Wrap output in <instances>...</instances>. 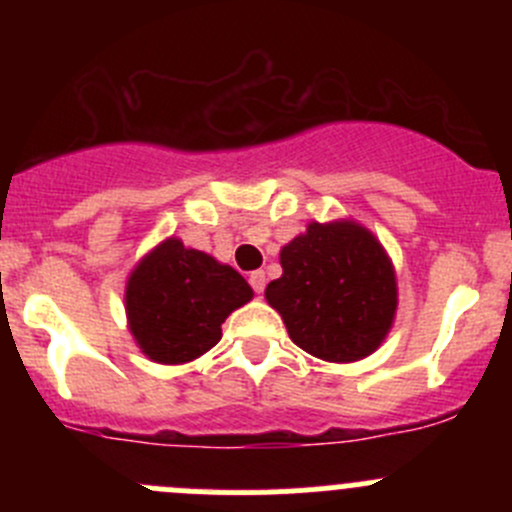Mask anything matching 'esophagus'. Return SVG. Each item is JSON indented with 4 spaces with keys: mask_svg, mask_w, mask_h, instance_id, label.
I'll use <instances>...</instances> for the list:
<instances>
[{
    "mask_svg": "<svg viewBox=\"0 0 512 512\" xmlns=\"http://www.w3.org/2000/svg\"><path fill=\"white\" fill-rule=\"evenodd\" d=\"M265 285H267V277H265V272H262V270H255V272H250V287L255 289L257 294H262V292H265Z\"/></svg>",
    "mask_w": 512,
    "mask_h": 512,
    "instance_id": "1",
    "label": "esophagus"
}]
</instances>
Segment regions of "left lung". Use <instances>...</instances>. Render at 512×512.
<instances>
[{
	"instance_id": "1",
	"label": "left lung",
	"mask_w": 512,
	"mask_h": 512,
	"mask_svg": "<svg viewBox=\"0 0 512 512\" xmlns=\"http://www.w3.org/2000/svg\"><path fill=\"white\" fill-rule=\"evenodd\" d=\"M282 277L265 297L289 339L324 361H359L394 324L396 272L381 242L354 220L309 223L280 252Z\"/></svg>"
}]
</instances>
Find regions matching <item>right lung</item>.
<instances>
[{
    "instance_id": "1",
    "label": "right lung",
    "mask_w": 512,
    "mask_h": 512,
    "mask_svg": "<svg viewBox=\"0 0 512 512\" xmlns=\"http://www.w3.org/2000/svg\"><path fill=\"white\" fill-rule=\"evenodd\" d=\"M250 299L240 272L168 237L128 277V329L151 361L185 364L213 349L225 319Z\"/></svg>"
}]
</instances>
